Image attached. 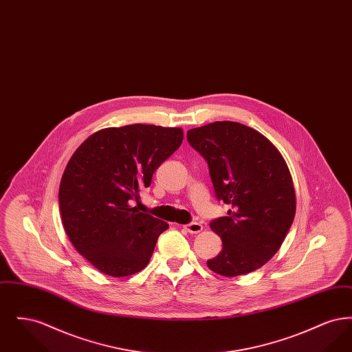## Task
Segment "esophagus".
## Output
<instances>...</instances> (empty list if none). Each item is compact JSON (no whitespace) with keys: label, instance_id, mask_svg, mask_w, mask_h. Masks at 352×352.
<instances>
[{"label":"esophagus","instance_id":"esophagus-1","mask_svg":"<svg viewBox=\"0 0 352 352\" xmlns=\"http://www.w3.org/2000/svg\"><path fill=\"white\" fill-rule=\"evenodd\" d=\"M184 228L190 234H199L201 230H203V226H201V223L192 221V223H188V224L184 226Z\"/></svg>","mask_w":352,"mask_h":352}]
</instances>
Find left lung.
Listing matches in <instances>:
<instances>
[{"instance_id": "1", "label": "left lung", "mask_w": 352, "mask_h": 352, "mask_svg": "<svg viewBox=\"0 0 352 352\" xmlns=\"http://www.w3.org/2000/svg\"><path fill=\"white\" fill-rule=\"evenodd\" d=\"M207 161L228 217L210 223L223 248L207 267L224 277L261 268L280 250L296 215V191L284 157L265 135L234 121H215L187 132Z\"/></svg>"}]
</instances>
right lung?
Here are the masks:
<instances>
[{"label":"right lung","instance_id":"1","mask_svg":"<svg viewBox=\"0 0 352 352\" xmlns=\"http://www.w3.org/2000/svg\"><path fill=\"white\" fill-rule=\"evenodd\" d=\"M182 140L181 128L133 124L101 129L72 154L59 186L60 215L72 245L95 268L125 277L149 264L168 224L131 201Z\"/></svg>","mask_w":352,"mask_h":352}]
</instances>
